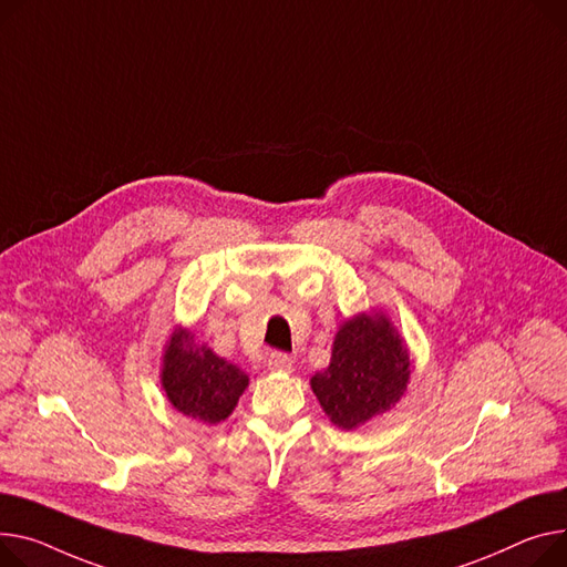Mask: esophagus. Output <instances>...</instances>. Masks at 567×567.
<instances>
[{
	"label": "esophagus",
	"mask_w": 567,
	"mask_h": 567,
	"mask_svg": "<svg viewBox=\"0 0 567 567\" xmlns=\"http://www.w3.org/2000/svg\"><path fill=\"white\" fill-rule=\"evenodd\" d=\"M267 364H269V369H271V371H280V373H287V371H291V358H289L287 353H280V351L271 353Z\"/></svg>",
	"instance_id": "34e87169"
}]
</instances>
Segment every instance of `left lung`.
<instances>
[{
    "label": "left lung",
    "mask_w": 567,
    "mask_h": 567,
    "mask_svg": "<svg viewBox=\"0 0 567 567\" xmlns=\"http://www.w3.org/2000/svg\"><path fill=\"white\" fill-rule=\"evenodd\" d=\"M410 381V355L383 315H358L334 334L328 369L312 375V392L339 429L351 431L392 410Z\"/></svg>",
    "instance_id": "8db88e82"
}]
</instances>
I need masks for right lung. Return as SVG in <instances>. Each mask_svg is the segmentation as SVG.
Listing matches in <instances>:
<instances>
[{
    "label": "right lung",
    "mask_w": 567,
    "mask_h": 567,
    "mask_svg": "<svg viewBox=\"0 0 567 567\" xmlns=\"http://www.w3.org/2000/svg\"><path fill=\"white\" fill-rule=\"evenodd\" d=\"M162 388L175 410L212 426L230 417L248 388V375L198 344L188 330L175 328L164 351Z\"/></svg>",
    "instance_id": "add662e5"
}]
</instances>
